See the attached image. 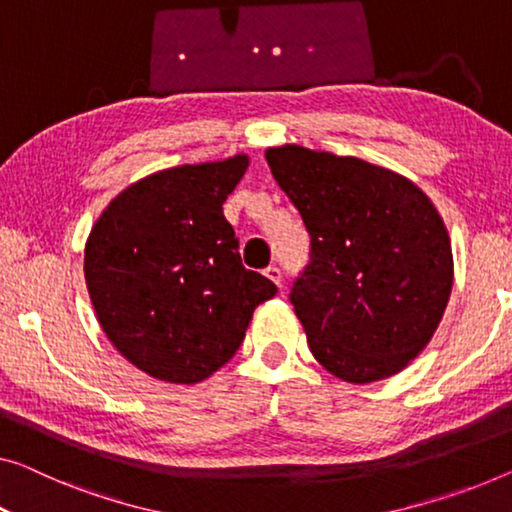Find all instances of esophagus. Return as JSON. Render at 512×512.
<instances>
[{"label": "esophagus", "mask_w": 512, "mask_h": 512, "mask_svg": "<svg viewBox=\"0 0 512 512\" xmlns=\"http://www.w3.org/2000/svg\"><path fill=\"white\" fill-rule=\"evenodd\" d=\"M264 276H266V278H269V280H273V282H276V285H278V287L282 285V271L278 269V266H266Z\"/></svg>", "instance_id": "obj_1"}]
</instances>
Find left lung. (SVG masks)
<instances>
[{"instance_id":"1","label":"left lung","mask_w":512,"mask_h":512,"mask_svg":"<svg viewBox=\"0 0 512 512\" xmlns=\"http://www.w3.org/2000/svg\"><path fill=\"white\" fill-rule=\"evenodd\" d=\"M266 163L310 234L289 301L312 356L352 384L400 372L453 287L451 239L430 197L386 167L299 144L266 149Z\"/></svg>"}]
</instances>
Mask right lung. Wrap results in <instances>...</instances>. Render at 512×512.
I'll list each match as a JSON object with an SVG mask.
<instances>
[{
    "label": "right lung",
    "instance_id": "obj_1",
    "mask_svg": "<svg viewBox=\"0 0 512 512\" xmlns=\"http://www.w3.org/2000/svg\"><path fill=\"white\" fill-rule=\"evenodd\" d=\"M248 156L140 179L96 220L85 280L117 352L149 377L197 384L230 361L278 287L241 264L223 204Z\"/></svg>",
    "mask_w": 512,
    "mask_h": 512
}]
</instances>
